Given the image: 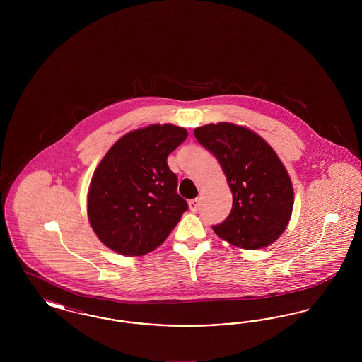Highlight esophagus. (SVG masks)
I'll use <instances>...</instances> for the list:
<instances>
[{
  "instance_id": "34e87169",
  "label": "esophagus",
  "mask_w": 362,
  "mask_h": 362,
  "mask_svg": "<svg viewBox=\"0 0 362 362\" xmlns=\"http://www.w3.org/2000/svg\"><path fill=\"white\" fill-rule=\"evenodd\" d=\"M189 210L191 211H197L199 209V199L195 198V199H191L189 202Z\"/></svg>"
}]
</instances>
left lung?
Listing matches in <instances>:
<instances>
[{
  "instance_id": "obj_1",
  "label": "left lung",
  "mask_w": 362,
  "mask_h": 362,
  "mask_svg": "<svg viewBox=\"0 0 362 362\" xmlns=\"http://www.w3.org/2000/svg\"><path fill=\"white\" fill-rule=\"evenodd\" d=\"M194 136L218 160L233 197L229 216L213 230L245 250L274 243L291 220L294 197L273 148L252 130L226 122L197 127Z\"/></svg>"
}]
</instances>
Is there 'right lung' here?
Returning a JSON list of instances; mask_svg holds the SVG:
<instances>
[{
  "instance_id": "obj_1",
  "label": "right lung",
  "mask_w": 362,
  "mask_h": 362,
  "mask_svg": "<svg viewBox=\"0 0 362 362\" xmlns=\"http://www.w3.org/2000/svg\"><path fill=\"white\" fill-rule=\"evenodd\" d=\"M187 134L170 123L151 124L124 134L105 153L88 192V218L104 245L139 257L167 239L189 209L167 157Z\"/></svg>"
}]
</instances>
